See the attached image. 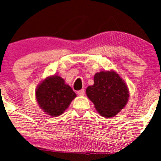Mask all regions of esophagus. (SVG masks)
<instances>
[{
	"instance_id": "34e87169",
	"label": "esophagus",
	"mask_w": 161,
	"mask_h": 161,
	"mask_svg": "<svg viewBox=\"0 0 161 161\" xmlns=\"http://www.w3.org/2000/svg\"><path fill=\"white\" fill-rule=\"evenodd\" d=\"M77 94H78L79 96H85V90L84 89H82V90H80V91H77Z\"/></svg>"
}]
</instances>
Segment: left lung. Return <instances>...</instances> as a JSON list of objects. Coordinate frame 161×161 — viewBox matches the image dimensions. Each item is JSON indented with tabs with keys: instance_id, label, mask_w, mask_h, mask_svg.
Masks as SVG:
<instances>
[{
	"instance_id": "left-lung-1",
	"label": "left lung",
	"mask_w": 161,
	"mask_h": 161,
	"mask_svg": "<svg viewBox=\"0 0 161 161\" xmlns=\"http://www.w3.org/2000/svg\"><path fill=\"white\" fill-rule=\"evenodd\" d=\"M93 79L94 84L86 89L87 96L102 116H115L128 102L130 93L127 84L114 70L96 73Z\"/></svg>"
}]
</instances>
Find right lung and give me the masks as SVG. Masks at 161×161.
<instances>
[{"label": "right lung", "instance_id": "right-lung-1", "mask_svg": "<svg viewBox=\"0 0 161 161\" xmlns=\"http://www.w3.org/2000/svg\"><path fill=\"white\" fill-rule=\"evenodd\" d=\"M38 105L46 114L57 117L63 114L76 97L71 87L58 75L47 76L35 91Z\"/></svg>", "mask_w": 161, "mask_h": 161}]
</instances>
